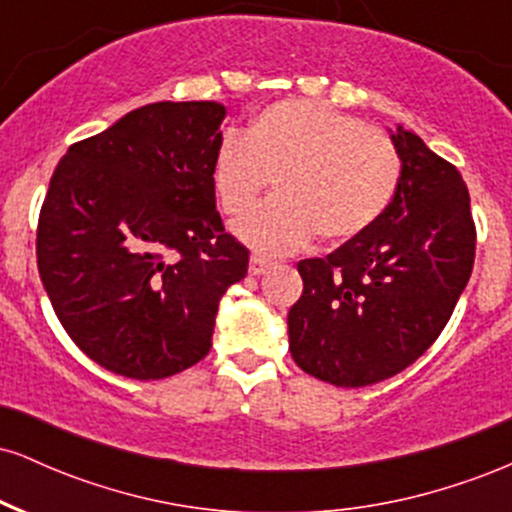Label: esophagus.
<instances>
[{
    "label": "esophagus",
    "instance_id": "1",
    "mask_svg": "<svg viewBox=\"0 0 512 512\" xmlns=\"http://www.w3.org/2000/svg\"><path fill=\"white\" fill-rule=\"evenodd\" d=\"M272 267H274V262L267 260V257H262V255H252L250 257V274L252 276L267 274Z\"/></svg>",
    "mask_w": 512,
    "mask_h": 512
}]
</instances>
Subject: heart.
<instances>
[{
	"label": "heart",
	"mask_w": 512,
	"mask_h": 512,
	"mask_svg": "<svg viewBox=\"0 0 512 512\" xmlns=\"http://www.w3.org/2000/svg\"><path fill=\"white\" fill-rule=\"evenodd\" d=\"M399 175L383 129L301 98L262 108L248 134L228 132L211 168L216 199L231 216L276 178L279 197L233 223L243 243L267 255L301 248L315 233L325 243L363 236L390 209Z\"/></svg>",
	"instance_id": "1"
}]
</instances>
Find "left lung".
I'll list each match as a JSON object with an SVG mask.
<instances>
[{
	"instance_id": "1",
	"label": "left lung",
	"mask_w": 512,
	"mask_h": 512,
	"mask_svg": "<svg viewBox=\"0 0 512 512\" xmlns=\"http://www.w3.org/2000/svg\"><path fill=\"white\" fill-rule=\"evenodd\" d=\"M390 139L402 175L383 219L327 257L298 262L291 356L337 387L411 366L448 325L474 267L477 228L460 170L414 132L397 127Z\"/></svg>"
}]
</instances>
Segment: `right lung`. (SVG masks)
Instances as JSON below:
<instances>
[{
    "label": "right lung",
    "instance_id": "1",
    "mask_svg": "<svg viewBox=\"0 0 512 512\" xmlns=\"http://www.w3.org/2000/svg\"><path fill=\"white\" fill-rule=\"evenodd\" d=\"M226 108L151 103L76 142L38 219V272L98 366L161 380L211 349L216 310L250 252L223 231L214 168Z\"/></svg>",
    "mask_w": 512,
    "mask_h": 512
}]
</instances>
